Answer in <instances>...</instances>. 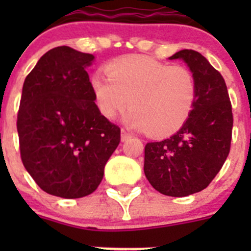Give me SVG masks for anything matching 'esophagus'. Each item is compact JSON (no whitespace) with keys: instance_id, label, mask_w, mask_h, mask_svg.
I'll use <instances>...</instances> for the list:
<instances>
[{"instance_id":"esophagus-1","label":"esophagus","mask_w":251,"mask_h":251,"mask_svg":"<svg viewBox=\"0 0 251 251\" xmlns=\"http://www.w3.org/2000/svg\"><path fill=\"white\" fill-rule=\"evenodd\" d=\"M131 137H132V135H131V133H128L127 131H125V130H121V141L126 142L127 140H130Z\"/></svg>"}]
</instances>
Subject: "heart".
Here are the masks:
<instances>
[{
    "label": "heart",
    "instance_id": "b5f03b06",
    "mask_svg": "<svg viewBox=\"0 0 251 251\" xmlns=\"http://www.w3.org/2000/svg\"><path fill=\"white\" fill-rule=\"evenodd\" d=\"M107 73L96 72L90 85L98 110L113 119L130 100L126 121L156 137L170 136L186 124L197 102L198 86L184 67L144 55L111 60Z\"/></svg>",
    "mask_w": 251,
    "mask_h": 251
}]
</instances>
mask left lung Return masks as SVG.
I'll return each mask as SVG.
<instances>
[{"label": "left lung", "instance_id": "obj_1", "mask_svg": "<svg viewBox=\"0 0 251 251\" xmlns=\"http://www.w3.org/2000/svg\"><path fill=\"white\" fill-rule=\"evenodd\" d=\"M169 59H182L198 86L191 116L175 135L144 148V175L154 189L170 197L203 191L215 178L231 149L233 115L222 75L193 50Z\"/></svg>", "mask_w": 251, "mask_h": 251}]
</instances>
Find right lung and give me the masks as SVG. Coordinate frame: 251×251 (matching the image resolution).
Listing matches in <instances>:
<instances>
[{
    "mask_svg": "<svg viewBox=\"0 0 251 251\" xmlns=\"http://www.w3.org/2000/svg\"><path fill=\"white\" fill-rule=\"evenodd\" d=\"M95 55L52 48L25 77L17 130L24 168L37 186L60 198L93 193L120 128L95 103L86 68Z\"/></svg>",
    "mask_w": 251,
    "mask_h": 251,
    "instance_id": "right-lung-1",
    "label": "right lung"
}]
</instances>
